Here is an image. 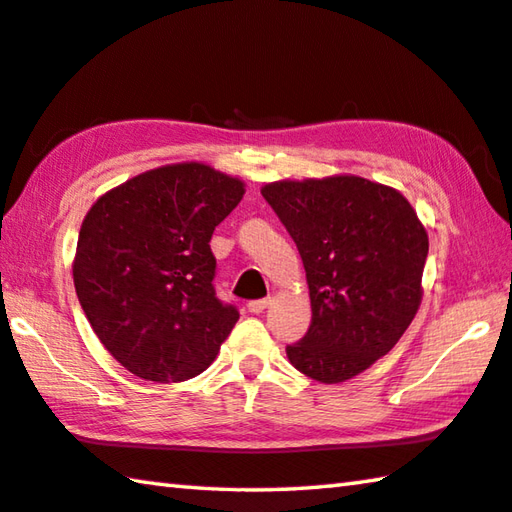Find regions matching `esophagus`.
<instances>
[{
	"label": "esophagus",
	"instance_id": "1",
	"mask_svg": "<svg viewBox=\"0 0 512 512\" xmlns=\"http://www.w3.org/2000/svg\"><path fill=\"white\" fill-rule=\"evenodd\" d=\"M268 305H271V300H268V298H262V300H250L246 307H248L250 314H262V311H264Z\"/></svg>",
	"mask_w": 512,
	"mask_h": 512
}]
</instances>
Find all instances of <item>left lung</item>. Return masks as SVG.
<instances>
[{"label":"left lung","mask_w":512,"mask_h":512,"mask_svg":"<svg viewBox=\"0 0 512 512\" xmlns=\"http://www.w3.org/2000/svg\"><path fill=\"white\" fill-rule=\"evenodd\" d=\"M307 271L311 325L287 345L293 368L339 384L393 350L422 298L429 239L391 187L359 176L282 180L262 189Z\"/></svg>","instance_id":"obj_1"}]
</instances>
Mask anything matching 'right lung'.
<instances>
[{
	"label": "right lung",
	"instance_id": "add662e5",
	"mask_svg": "<svg viewBox=\"0 0 512 512\" xmlns=\"http://www.w3.org/2000/svg\"><path fill=\"white\" fill-rule=\"evenodd\" d=\"M241 196V180L185 162L140 173L90 207L76 244V296L133 375L185 381L219 354L239 311L216 296L210 239Z\"/></svg>",
	"mask_w": 512,
	"mask_h": 512
}]
</instances>
